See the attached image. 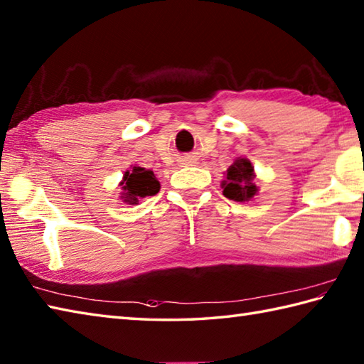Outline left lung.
<instances>
[{
	"label": "left lung",
	"mask_w": 364,
	"mask_h": 364,
	"mask_svg": "<svg viewBox=\"0 0 364 364\" xmlns=\"http://www.w3.org/2000/svg\"><path fill=\"white\" fill-rule=\"evenodd\" d=\"M221 188H223V195L235 203L251 201L259 191L255 166L251 165V161L245 157H237L225 171Z\"/></svg>",
	"instance_id": "left-lung-1"
}]
</instances>
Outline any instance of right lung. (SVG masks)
Listing matches in <instances>:
<instances>
[{"label":"right lung","instance_id":"obj_1","mask_svg":"<svg viewBox=\"0 0 364 364\" xmlns=\"http://www.w3.org/2000/svg\"><path fill=\"white\" fill-rule=\"evenodd\" d=\"M121 185L119 198L122 203L136 205L139 204L141 199L146 196H154L160 191V182L157 177L151 171V169L141 168V166H130V169L124 173Z\"/></svg>","mask_w":364,"mask_h":364}]
</instances>
